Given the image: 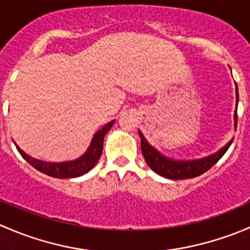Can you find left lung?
Segmentation results:
<instances>
[{
  "mask_svg": "<svg viewBox=\"0 0 250 250\" xmlns=\"http://www.w3.org/2000/svg\"><path fill=\"white\" fill-rule=\"evenodd\" d=\"M237 104H238V87L236 84V111H234L233 120H234V129L237 127ZM139 137L141 140V152H143L144 158L148 167L155 173L160 174L161 176L172 180H180V179H191L206 173L207 170L210 169L228 151L230 145L232 144L233 139H231L224 147H221L218 152L211 153L207 157L198 158V160L191 161H179L169 158L161 153L157 148L153 147L146 138L144 137L143 133L139 130Z\"/></svg>",
  "mask_w": 250,
  "mask_h": 250,
  "instance_id": "8db88e82",
  "label": "left lung"
}]
</instances>
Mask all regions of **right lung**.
<instances>
[{"mask_svg":"<svg viewBox=\"0 0 250 250\" xmlns=\"http://www.w3.org/2000/svg\"><path fill=\"white\" fill-rule=\"evenodd\" d=\"M115 121L105 125L100 130H98L94 135H93L92 141H90L89 146H88L87 151L83 153L82 156L76 158L74 161H65V162H44V161L37 160V158L31 157V156L26 155L19 146L17 145V150L19 151L20 155L22 156L24 160L27 161V163L40 170L41 173L47 174V175L53 176V178L58 179H70V178H77V176L83 175V174L88 173L99 161L100 156L103 152V144H104V137L106 133L111 129Z\"/></svg>","mask_w":250,"mask_h":250,"instance_id":"add662e5","label":"right lung"}]
</instances>
